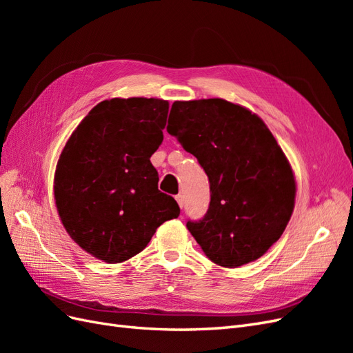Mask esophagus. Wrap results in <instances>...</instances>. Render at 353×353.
I'll list each match as a JSON object with an SVG mask.
<instances>
[{"label": "esophagus", "mask_w": 353, "mask_h": 353, "mask_svg": "<svg viewBox=\"0 0 353 353\" xmlns=\"http://www.w3.org/2000/svg\"><path fill=\"white\" fill-rule=\"evenodd\" d=\"M175 199H176V201H178V205H179V208H181V209H183V208H184V196H183V194H178V196L175 197Z\"/></svg>", "instance_id": "esophagus-1"}]
</instances>
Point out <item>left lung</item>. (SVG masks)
Here are the masks:
<instances>
[{
    "mask_svg": "<svg viewBox=\"0 0 353 353\" xmlns=\"http://www.w3.org/2000/svg\"><path fill=\"white\" fill-rule=\"evenodd\" d=\"M170 113L168 132L210 184L206 215L187 222L191 236L223 268L259 259L294 209L296 181L281 147L258 114L227 100L175 101Z\"/></svg>",
    "mask_w": 353,
    "mask_h": 353,
    "instance_id": "obj_1",
    "label": "left lung"
}]
</instances>
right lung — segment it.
<instances>
[{"instance_id": "1", "label": "right lung", "mask_w": 353, "mask_h": 353, "mask_svg": "<svg viewBox=\"0 0 353 353\" xmlns=\"http://www.w3.org/2000/svg\"><path fill=\"white\" fill-rule=\"evenodd\" d=\"M168 112L166 100H104L63 148L54 175L57 212L72 240L94 258L131 259L165 221L179 216L175 199L159 191L150 162Z\"/></svg>"}]
</instances>
